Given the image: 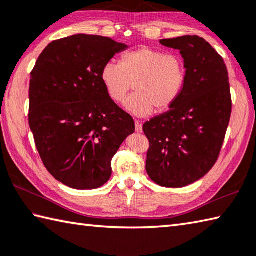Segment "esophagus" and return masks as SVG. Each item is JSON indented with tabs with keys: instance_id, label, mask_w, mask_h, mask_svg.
I'll use <instances>...</instances> for the list:
<instances>
[{
	"instance_id": "1",
	"label": "esophagus",
	"mask_w": 256,
	"mask_h": 256,
	"mask_svg": "<svg viewBox=\"0 0 256 256\" xmlns=\"http://www.w3.org/2000/svg\"><path fill=\"white\" fill-rule=\"evenodd\" d=\"M134 126H136V132L137 134H140V132H142V124L139 122H134Z\"/></svg>"
}]
</instances>
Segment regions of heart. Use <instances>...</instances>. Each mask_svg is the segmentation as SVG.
<instances>
[{"mask_svg": "<svg viewBox=\"0 0 256 256\" xmlns=\"http://www.w3.org/2000/svg\"><path fill=\"white\" fill-rule=\"evenodd\" d=\"M101 81L116 104H124L130 88L134 94L126 108L137 117H146L157 108L165 112L176 102L185 81V68L180 58L160 50L142 46L120 58L119 64L108 62L100 74Z\"/></svg>", "mask_w": 256, "mask_h": 256, "instance_id": "b5f03b06", "label": "heart"}]
</instances>
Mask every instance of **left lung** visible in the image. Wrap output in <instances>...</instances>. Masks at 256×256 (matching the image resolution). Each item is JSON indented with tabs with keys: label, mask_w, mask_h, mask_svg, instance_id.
<instances>
[{
	"label": "left lung",
	"mask_w": 256,
	"mask_h": 256,
	"mask_svg": "<svg viewBox=\"0 0 256 256\" xmlns=\"http://www.w3.org/2000/svg\"><path fill=\"white\" fill-rule=\"evenodd\" d=\"M184 60L182 92L167 112L144 124L149 144L148 176L157 185L180 188L203 178L218 160L232 100L224 60L197 36L162 38Z\"/></svg>",
	"instance_id": "8db88e82"
}]
</instances>
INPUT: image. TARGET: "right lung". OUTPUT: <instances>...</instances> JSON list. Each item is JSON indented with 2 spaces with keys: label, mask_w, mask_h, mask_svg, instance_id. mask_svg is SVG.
Instances as JSON below:
<instances>
[{
  "label": "right lung",
  "mask_w": 256,
  "mask_h": 256,
  "mask_svg": "<svg viewBox=\"0 0 256 256\" xmlns=\"http://www.w3.org/2000/svg\"><path fill=\"white\" fill-rule=\"evenodd\" d=\"M128 49L112 38L74 34L51 42L31 72L28 124L46 168L74 190H94L134 132L132 116L109 97L104 66Z\"/></svg>",
  "instance_id": "right-lung-1"
}]
</instances>
